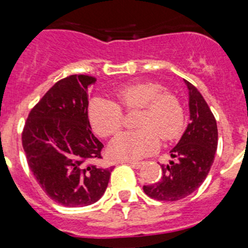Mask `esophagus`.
Returning <instances> with one entry per match:
<instances>
[{"label": "esophagus", "mask_w": 248, "mask_h": 248, "mask_svg": "<svg viewBox=\"0 0 248 248\" xmlns=\"http://www.w3.org/2000/svg\"><path fill=\"white\" fill-rule=\"evenodd\" d=\"M127 163H128L129 166H131L132 168H134V169H139L140 167L142 166V162H134V161H128V162H127Z\"/></svg>", "instance_id": "obj_1"}]
</instances>
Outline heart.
I'll use <instances>...</instances> for the list:
<instances>
[{"label": "heart", "instance_id": "obj_1", "mask_svg": "<svg viewBox=\"0 0 248 248\" xmlns=\"http://www.w3.org/2000/svg\"><path fill=\"white\" fill-rule=\"evenodd\" d=\"M141 108L137 131L119 134L109 145V155L116 159H140L157 151L164 141L182 133L185 112L175 94L164 91L158 82L149 80L129 82L114 91V101L94 97L89 104L92 128L103 138L114 136L124 126V110Z\"/></svg>", "mask_w": 248, "mask_h": 248}]
</instances>
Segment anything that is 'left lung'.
I'll use <instances>...</instances> for the list:
<instances>
[{
	"mask_svg": "<svg viewBox=\"0 0 248 248\" xmlns=\"http://www.w3.org/2000/svg\"><path fill=\"white\" fill-rule=\"evenodd\" d=\"M185 82L189 94L191 122L171 149L172 161L161 166V179L142 187L145 193L156 201H180L197 191L209 174L217 150L216 119L196 86L187 80Z\"/></svg>",
	"mask_w": 248,
	"mask_h": 248,
	"instance_id": "obj_1",
	"label": "left lung"
}]
</instances>
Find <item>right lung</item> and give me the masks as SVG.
Instances as JSON below:
<instances>
[{"label":"right lung","instance_id":"obj_1","mask_svg":"<svg viewBox=\"0 0 248 248\" xmlns=\"http://www.w3.org/2000/svg\"><path fill=\"white\" fill-rule=\"evenodd\" d=\"M96 80L74 74L57 81L30 111L22 131L30 169L47 196L63 206L101 199L112 171L94 163L103 149L87 115L89 90Z\"/></svg>","mask_w":248,"mask_h":248}]
</instances>
